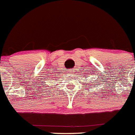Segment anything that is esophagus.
<instances>
[{
	"label": "esophagus",
	"mask_w": 135,
	"mask_h": 135,
	"mask_svg": "<svg viewBox=\"0 0 135 135\" xmlns=\"http://www.w3.org/2000/svg\"><path fill=\"white\" fill-rule=\"evenodd\" d=\"M69 73H70V74H71V73H72V70H71L70 71H69Z\"/></svg>",
	"instance_id": "34e87169"
}]
</instances>
